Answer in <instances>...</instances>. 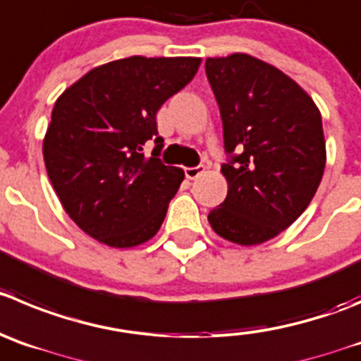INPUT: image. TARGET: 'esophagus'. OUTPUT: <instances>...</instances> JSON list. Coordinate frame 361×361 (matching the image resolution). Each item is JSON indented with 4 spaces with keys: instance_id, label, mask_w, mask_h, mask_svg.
<instances>
[{
    "instance_id": "34e87169",
    "label": "esophagus",
    "mask_w": 361,
    "mask_h": 361,
    "mask_svg": "<svg viewBox=\"0 0 361 361\" xmlns=\"http://www.w3.org/2000/svg\"><path fill=\"white\" fill-rule=\"evenodd\" d=\"M203 173L204 165H196V167H187V169H185V176H187L188 180H196V178L201 176Z\"/></svg>"
}]
</instances>
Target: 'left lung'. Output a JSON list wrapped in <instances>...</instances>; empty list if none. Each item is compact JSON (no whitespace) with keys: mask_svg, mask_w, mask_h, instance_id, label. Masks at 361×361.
Listing matches in <instances>:
<instances>
[{"mask_svg":"<svg viewBox=\"0 0 361 361\" xmlns=\"http://www.w3.org/2000/svg\"><path fill=\"white\" fill-rule=\"evenodd\" d=\"M204 71L228 154V196L208 222L235 244H262L287 230L317 192L326 165L321 112L294 80L255 56L207 59Z\"/></svg>","mask_w":361,"mask_h":361,"instance_id":"obj_1","label":"left lung"}]
</instances>
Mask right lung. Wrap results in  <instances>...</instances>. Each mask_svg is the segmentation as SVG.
<instances>
[{
  "label": "right lung",
  "mask_w": 361,
  "mask_h": 361,
  "mask_svg": "<svg viewBox=\"0 0 361 361\" xmlns=\"http://www.w3.org/2000/svg\"><path fill=\"white\" fill-rule=\"evenodd\" d=\"M201 59H130L96 67L56 99L42 153L60 203L87 235L133 247L160 230L183 171L161 164L157 112ZM155 149L143 157V144Z\"/></svg>",
  "instance_id": "right-lung-1"
}]
</instances>
